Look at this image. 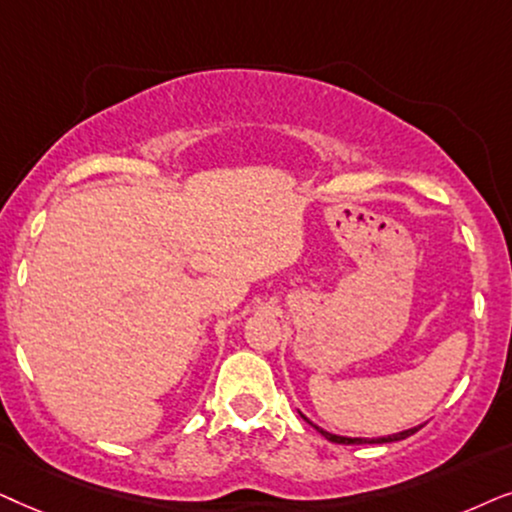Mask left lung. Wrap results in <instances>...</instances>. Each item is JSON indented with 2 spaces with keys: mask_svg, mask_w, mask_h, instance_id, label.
Returning a JSON list of instances; mask_svg holds the SVG:
<instances>
[{
  "mask_svg": "<svg viewBox=\"0 0 512 512\" xmlns=\"http://www.w3.org/2000/svg\"><path fill=\"white\" fill-rule=\"evenodd\" d=\"M316 428H318V426H316ZM419 428H421V426H417V428H410V431H403V433L386 435V438H372V440H367V438H342V435H332V433L323 431V428H318V431L323 433L327 440H330V442H339V445H377V442H398V440L410 438V435L417 433Z\"/></svg>",
  "mask_w": 512,
  "mask_h": 512,
  "instance_id": "left-lung-1",
  "label": "left lung"
}]
</instances>
